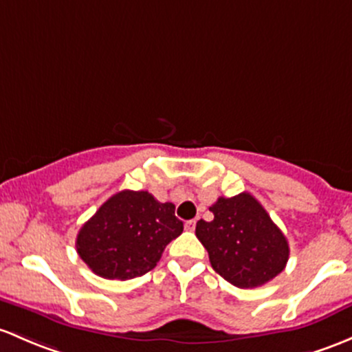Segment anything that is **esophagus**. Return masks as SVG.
Returning a JSON list of instances; mask_svg holds the SVG:
<instances>
[{
    "instance_id": "1",
    "label": "esophagus",
    "mask_w": 352,
    "mask_h": 352,
    "mask_svg": "<svg viewBox=\"0 0 352 352\" xmlns=\"http://www.w3.org/2000/svg\"><path fill=\"white\" fill-rule=\"evenodd\" d=\"M195 224H197V221H195V219L187 221V223H186V229H187V231H194Z\"/></svg>"
}]
</instances>
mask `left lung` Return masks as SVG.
Here are the masks:
<instances>
[{
	"instance_id": "8db88e82",
	"label": "left lung",
	"mask_w": 352,
	"mask_h": 352,
	"mask_svg": "<svg viewBox=\"0 0 352 352\" xmlns=\"http://www.w3.org/2000/svg\"><path fill=\"white\" fill-rule=\"evenodd\" d=\"M201 219L195 236L204 244L216 273L239 288L261 287L287 266L288 241L265 207L251 194L219 197Z\"/></svg>"
}]
</instances>
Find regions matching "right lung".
<instances>
[{"mask_svg":"<svg viewBox=\"0 0 352 352\" xmlns=\"http://www.w3.org/2000/svg\"><path fill=\"white\" fill-rule=\"evenodd\" d=\"M182 231L172 202H158L146 190H121L80 228L76 248L96 275L131 280L153 270Z\"/></svg>","mask_w":352,"mask_h":352,"instance_id":"obj_1","label":"right lung"}]
</instances>
